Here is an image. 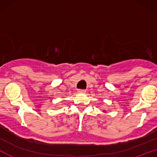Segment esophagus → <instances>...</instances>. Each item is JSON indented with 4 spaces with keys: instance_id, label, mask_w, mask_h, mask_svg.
Instances as JSON below:
<instances>
[{
    "instance_id": "1",
    "label": "esophagus",
    "mask_w": 157,
    "mask_h": 157,
    "mask_svg": "<svg viewBox=\"0 0 157 157\" xmlns=\"http://www.w3.org/2000/svg\"><path fill=\"white\" fill-rule=\"evenodd\" d=\"M86 90L85 89H79L78 90V93H80V94H84V93H86Z\"/></svg>"
}]
</instances>
